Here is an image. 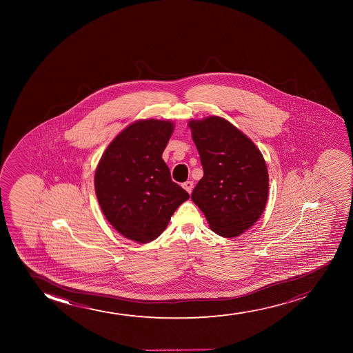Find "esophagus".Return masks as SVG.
Segmentation results:
<instances>
[{
    "label": "esophagus",
    "mask_w": 353,
    "mask_h": 353,
    "mask_svg": "<svg viewBox=\"0 0 353 353\" xmlns=\"http://www.w3.org/2000/svg\"><path fill=\"white\" fill-rule=\"evenodd\" d=\"M183 187L191 194L192 191H193V181H186V183H183Z\"/></svg>",
    "instance_id": "esophagus-1"
}]
</instances>
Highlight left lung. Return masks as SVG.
Masks as SVG:
<instances>
[{
  "mask_svg": "<svg viewBox=\"0 0 353 353\" xmlns=\"http://www.w3.org/2000/svg\"><path fill=\"white\" fill-rule=\"evenodd\" d=\"M188 126L203 168L192 200L216 234L238 236L253 226L266 206L268 173L263 155L225 119L192 120Z\"/></svg>",
  "mask_w": 353,
  "mask_h": 353,
  "instance_id": "left-lung-1",
  "label": "left lung"
}]
</instances>
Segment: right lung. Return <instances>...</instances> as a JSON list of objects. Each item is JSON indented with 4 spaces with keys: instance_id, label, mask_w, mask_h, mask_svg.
<instances>
[{
    "instance_id": "add662e5",
    "label": "right lung",
    "mask_w": 353,
    "mask_h": 353,
    "mask_svg": "<svg viewBox=\"0 0 353 353\" xmlns=\"http://www.w3.org/2000/svg\"><path fill=\"white\" fill-rule=\"evenodd\" d=\"M173 123L140 120L107 147L95 172V192L110 225L137 243L157 239L190 194L172 181L162 160Z\"/></svg>"
}]
</instances>
